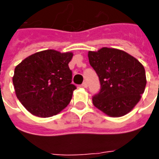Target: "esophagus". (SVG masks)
Masks as SVG:
<instances>
[{
  "label": "esophagus",
  "instance_id": "34e87169",
  "mask_svg": "<svg viewBox=\"0 0 159 159\" xmlns=\"http://www.w3.org/2000/svg\"><path fill=\"white\" fill-rule=\"evenodd\" d=\"M81 86H82V87H84V88H87V82H83V83H82V85H81Z\"/></svg>",
  "mask_w": 159,
  "mask_h": 159
}]
</instances>
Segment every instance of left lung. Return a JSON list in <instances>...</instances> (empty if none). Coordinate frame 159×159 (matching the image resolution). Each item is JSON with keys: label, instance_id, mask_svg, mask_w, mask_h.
Here are the masks:
<instances>
[{"label": "left lung", "instance_id": "1", "mask_svg": "<svg viewBox=\"0 0 159 159\" xmlns=\"http://www.w3.org/2000/svg\"><path fill=\"white\" fill-rule=\"evenodd\" d=\"M88 57L101 84L99 92L92 97L93 105L112 117L129 113L139 102L145 89L143 65L133 56L116 48L89 51Z\"/></svg>", "mask_w": 159, "mask_h": 159}]
</instances>
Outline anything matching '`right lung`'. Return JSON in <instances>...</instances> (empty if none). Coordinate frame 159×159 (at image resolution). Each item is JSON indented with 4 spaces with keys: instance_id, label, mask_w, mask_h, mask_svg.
Wrapping results in <instances>:
<instances>
[{
    "instance_id": "obj_1",
    "label": "right lung",
    "mask_w": 159,
    "mask_h": 159,
    "mask_svg": "<svg viewBox=\"0 0 159 159\" xmlns=\"http://www.w3.org/2000/svg\"><path fill=\"white\" fill-rule=\"evenodd\" d=\"M72 53L49 49L32 54L15 68L13 84L19 101L32 115L55 116L69 104L77 87L68 63Z\"/></svg>"
}]
</instances>
